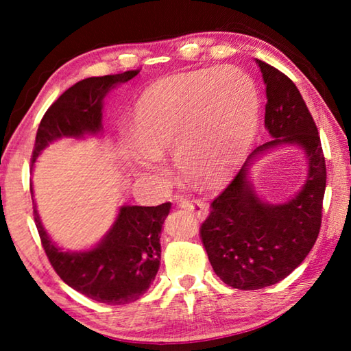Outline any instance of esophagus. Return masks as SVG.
Instances as JSON below:
<instances>
[{"mask_svg": "<svg viewBox=\"0 0 351 351\" xmlns=\"http://www.w3.org/2000/svg\"><path fill=\"white\" fill-rule=\"evenodd\" d=\"M180 207L181 209H186L197 215L199 219H204L209 215V204L204 203L201 199H192V198H181L180 199Z\"/></svg>", "mask_w": 351, "mask_h": 351, "instance_id": "1", "label": "esophagus"}]
</instances>
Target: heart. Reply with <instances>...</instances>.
Masks as SVG:
<instances>
[{
    "label": "heart",
    "instance_id": "heart-1",
    "mask_svg": "<svg viewBox=\"0 0 351 351\" xmlns=\"http://www.w3.org/2000/svg\"><path fill=\"white\" fill-rule=\"evenodd\" d=\"M258 94L251 77L213 66L145 90L133 116L138 148L127 154L133 173L165 176L162 156L204 184L223 181L245 156L257 132Z\"/></svg>",
    "mask_w": 351,
    "mask_h": 351
}]
</instances>
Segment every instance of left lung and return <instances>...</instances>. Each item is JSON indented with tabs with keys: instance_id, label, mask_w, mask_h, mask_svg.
Here are the masks:
<instances>
[{
	"instance_id": "8db88e82",
	"label": "left lung",
	"mask_w": 351,
	"mask_h": 351,
	"mask_svg": "<svg viewBox=\"0 0 351 351\" xmlns=\"http://www.w3.org/2000/svg\"><path fill=\"white\" fill-rule=\"evenodd\" d=\"M255 62L266 85L265 127L272 139L249 154L234 181L212 201L199 230L215 274L237 289L271 287L305 260L319 235L326 182L317 127L304 97L280 71ZM282 145L304 152L308 173L293 199L271 205L258 197L248 169L261 154Z\"/></svg>"
}]
</instances>
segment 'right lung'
<instances>
[{
	"mask_svg": "<svg viewBox=\"0 0 351 351\" xmlns=\"http://www.w3.org/2000/svg\"><path fill=\"white\" fill-rule=\"evenodd\" d=\"M139 71L90 77L64 91L41 119L32 152V162L45 148L63 138L83 139L102 134L104 100L111 90L132 80ZM34 197V189L31 187ZM34 218L41 245L62 280L83 295L106 305L138 300L150 288L161 261V230L171 203L153 207H119L117 217L96 246L85 251H63L41 223L37 203Z\"/></svg>",
	"mask_w": 351,
	"mask_h": 351,
	"instance_id": "obj_1",
	"label": "right lung"
}]
</instances>
